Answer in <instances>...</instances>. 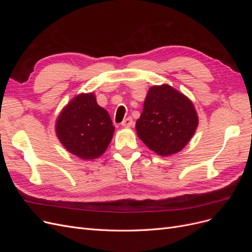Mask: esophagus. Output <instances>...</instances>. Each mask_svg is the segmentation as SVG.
I'll list each match as a JSON object with an SVG mask.
<instances>
[{
	"label": "esophagus",
	"instance_id": "obj_1",
	"mask_svg": "<svg viewBox=\"0 0 252 252\" xmlns=\"http://www.w3.org/2000/svg\"><path fill=\"white\" fill-rule=\"evenodd\" d=\"M132 125H133V120L130 117L125 119L123 122H122V126H124V127H130Z\"/></svg>",
	"mask_w": 252,
	"mask_h": 252
}]
</instances>
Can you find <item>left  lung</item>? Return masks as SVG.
Returning <instances> with one entry per match:
<instances>
[{
	"mask_svg": "<svg viewBox=\"0 0 252 252\" xmlns=\"http://www.w3.org/2000/svg\"><path fill=\"white\" fill-rule=\"evenodd\" d=\"M193 104L169 85L148 91L136 121V132L146 146L159 156L177 154L192 138L197 127Z\"/></svg>",
	"mask_w": 252,
	"mask_h": 252,
	"instance_id": "left-lung-1",
	"label": "left lung"
}]
</instances>
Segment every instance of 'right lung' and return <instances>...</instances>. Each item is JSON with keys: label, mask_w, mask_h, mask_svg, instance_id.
<instances>
[{"label": "right lung", "mask_w": 252, "mask_h": 252, "mask_svg": "<svg viewBox=\"0 0 252 252\" xmlns=\"http://www.w3.org/2000/svg\"><path fill=\"white\" fill-rule=\"evenodd\" d=\"M56 128L64 147L84 159L102 156L114 131L108 112L97 105L93 94L75 96L61 112Z\"/></svg>", "instance_id": "right-lung-1"}]
</instances>
